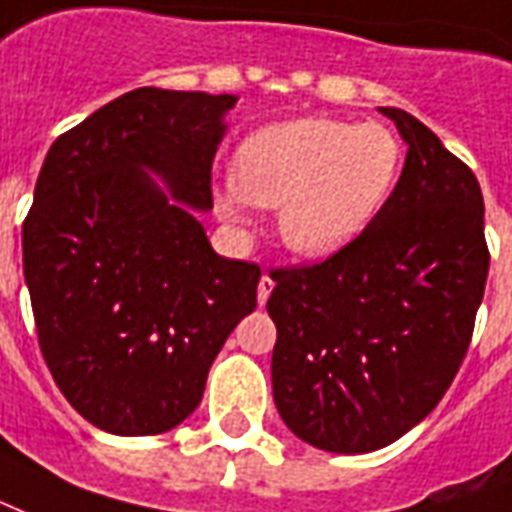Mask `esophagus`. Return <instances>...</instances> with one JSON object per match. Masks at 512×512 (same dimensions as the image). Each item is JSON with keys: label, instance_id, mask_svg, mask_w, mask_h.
Here are the masks:
<instances>
[{"label": "esophagus", "instance_id": "esophagus-1", "mask_svg": "<svg viewBox=\"0 0 512 512\" xmlns=\"http://www.w3.org/2000/svg\"><path fill=\"white\" fill-rule=\"evenodd\" d=\"M271 290H274V279L268 274L260 276V285H257V304L263 306L268 301V295H271Z\"/></svg>", "mask_w": 512, "mask_h": 512}]
</instances>
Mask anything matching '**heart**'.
<instances>
[{
    "mask_svg": "<svg viewBox=\"0 0 512 512\" xmlns=\"http://www.w3.org/2000/svg\"><path fill=\"white\" fill-rule=\"evenodd\" d=\"M404 151L385 124L309 119L268 124L241 143L219 211L279 206V236L304 257L350 244L391 200Z\"/></svg>",
    "mask_w": 512,
    "mask_h": 512,
    "instance_id": "b5f03b06",
    "label": "heart"
}]
</instances>
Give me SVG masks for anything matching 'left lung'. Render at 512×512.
Instances as JSON below:
<instances>
[{"mask_svg":"<svg viewBox=\"0 0 512 512\" xmlns=\"http://www.w3.org/2000/svg\"><path fill=\"white\" fill-rule=\"evenodd\" d=\"M391 116L407 160L391 200L320 263L274 268L276 410L295 437L372 453L426 418L472 342L488 276L483 192L434 132Z\"/></svg>","mask_w":512,"mask_h":512,"instance_id":"1","label":"left lung"}]
</instances>
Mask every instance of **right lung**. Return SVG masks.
<instances>
[{"instance_id": "obj_1", "label": "right lung", "mask_w": 512, "mask_h": 512, "mask_svg": "<svg viewBox=\"0 0 512 512\" xmlns=\"http://www.w3.org/2000/svg\"><path fill=\"white\" fill-rule=\"evenodd\" d=\"M238 97L143 86L54 140L24 219L37 342L64 399L121 437L192 415L260 266L219 257L195 217ZM146 169L169 184L167 200Z\"/></svg>"}]
</instances>
